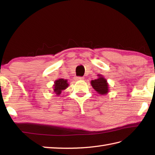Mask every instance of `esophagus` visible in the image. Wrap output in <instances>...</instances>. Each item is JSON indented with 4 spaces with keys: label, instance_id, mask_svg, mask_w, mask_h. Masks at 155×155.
<instances>
[{
    "label": "esophagus",
    "instance_id": "1",
    "mask_svg": "<svg viewBox=\"0 0 155 155\" xmlns=\"http://www.w3.org/2000/svg\"><path fill=\"white\" fill-rule=\"evenodd\" d=\"M84 77H76V79L77 81H81V80H84Z\"/></svg>",
    "mask_w": 155,
    "mask_h": 155
}]
</instances>
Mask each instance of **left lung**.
<instances>
[{"label":"left lung","instance_id":"obj_1","mask_svg":"<svg viewBox=\"0 0 155 155\" xmlns=\"http://www.w3.org/2000/svg\"><path fill=\"white\" fill-rule=\"evenodd\" d=\"M97 76L98 78L97 79L91 81V84L92 87L99 94H107L109 92V86L107 81L103 75L98 74Z\"/></svg>","mask_w":155,"mask_h":155}]
</instances>
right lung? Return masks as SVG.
Returning <instances> with one entry per match:
<instances>
[{"mask_svg":"<svg viewBox=\"0 0 155 155\" xmlns=\"http://www.w3.org/2000/svg\"><path fill=\"white\" fill-rule=\"evenodd\" d=\"M69 86L68 81L64 78H59L56 80L53 84V91L54 94L59 96L62 91L65 90Z\"/></svg>","mask_w":155,"mask_h":155,"instance_id":"right-lung-1","label":"right lung"}]
</instances>
